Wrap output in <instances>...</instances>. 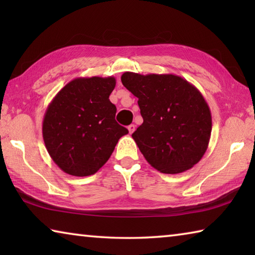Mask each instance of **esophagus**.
I'll use <instances>...</instances> for the list:
<instances>
[{
  "mask_svg": "<svg viewBox=\"0 0 255 255\" xmlns=\"http://www.w3.org/2000/svg\"><path fill=\"white\" fill-rule=\"evenodd\" d=\"M135 129H136V126H135V125H129V126H128V130H129V132H130V133H132L133 131H135Z\"/></svg>",
  "mask_w": 255,
  "mask_h": 255,
  "instance_id": "1",
  "label": "esophagus"
}]
</instances>
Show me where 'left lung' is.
Wrapping results in <instances>:
<instances>
[{
    "label": "left lung",
    "mask_w": 255,
    "mask_h": 255,
    "mask_svg": "<svg viewBox=\"0 0 255 255\" xmlns=\"http://www.w3.org/2000/svg\"><path fill=\"white\" fill-rule=\"evenodd\" d=\"M122 82L138 98L144 122L131 137L146 161L167 174L196 165L211 133L210 109L199 90L173 74L126 72Z\"/></svg>",
    "instance_id": "8db88e82"
}]
</instances>
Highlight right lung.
Here are the masks:
<instances>
[{"mask_svg": "<svg viewBox=\"0 0 255 255\" xmlns=\"http://www.w3.org/2000/svg\"><path fill=\"white\" fill-rule=\"evenodd\" d=\"M116 79L77 77L49 103L42 120V137L60 170L74 176L98 172L128 130L116 122L117 108L109 100Z\"/></svg>", "mask_w": 255, "mask_h": 255, "instance_id": "obj_1", "label": "right lung"}]
</instances>
